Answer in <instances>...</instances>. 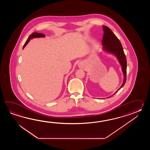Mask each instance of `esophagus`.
Masks as SVG:
<instances>
[{"label": "esophagus", "mask_w": 150, "mask_h": 150, "mask_svg": "<svg viewBox=\"0 0 150 150\" xmlns=\"http://www.w3.org/2000/svg\"><path fill=\"white\" fill-rule=\"evenodd\" d=\"M79 64L80 66V67H83V66H84V64H83V63H80V64Z\"/></svg>", "instance_id": "34e87169"}]
</instances>
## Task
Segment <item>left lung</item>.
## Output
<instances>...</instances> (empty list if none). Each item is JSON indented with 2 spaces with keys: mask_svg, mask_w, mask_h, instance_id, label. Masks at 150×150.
Instances as JSON below:
<instances>
[{
  "mask_svg": "<svg viewBox=\"0 0 150 150\" xmlns=\"http://www.w3.org/2000/svg\"><path fill=\"white\" fill-rule=\"evenodd\" d=\"M103 29L104 33L102 38V43L103 46V49L105 51H108L116 56L119 62L121 65L122 70L124 74L123 83L118 91L115 93H116L125 85L127 80V58L123 51L121 43L116 37V36L112 32L111 29L107 26L103 25Z\"/></svg>",
  "mask_w": 150,
  "mask_h": 150,
  "instance_id": "1",
  "label": "left lung"
}]
</instances>
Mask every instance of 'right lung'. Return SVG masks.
<instances>
[{"mask_svg":"<svg viewBox=\"0 0 150 150\" xmlns=\"http://www.w3.org/2000/svg\"><path fill=\"white\" fill-rule=\"evenodd\" d=\"M45 35L42 33H36V32H34V33H33L31 35H30L29 36L27 40V41L25 42V45H23V48H25V45H27V44L28 43L29 41H30V39L32 38H41V37H45Z\"/></svg>","mask_w":150,"mask_h":150,"instance_id":"add662e5","label":"right lung"}]
</instances>
